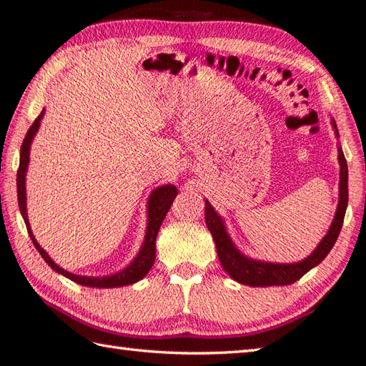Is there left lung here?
<instances>
[{
  "label": "left lung",
  "mask_w": 366,
  "mask_h": 366,
  "mask_svg": "<svg viewBox=\"0 0 366 366\" xmlns=\"http://www.w3.org/2000/svg\"><path fill=\"white\" fill-rule=\"evenodd\" d=\"M332 125L335 128V133L338 136V128H336L335 120H332ZM338 160H340V202L336 207L335 219L330 225V230L324 236V239L319 242V246L314 249L307 259L297 262V263H271V262H262L249 259L244 254H241L233 241L230 234L227 233V228L224 225V220L219 214L214 211L211 203L204 202V220L207 225V230L211 232L214 242H216L217 255L222 263V267L230 274L232 279L236 282L250 285V287H271V285H289L297 282L300 277L305 276L307 271L325 259L335 246L338 234L341 232L342 222H345V214L347 207V162L345 159L341 147H338Z\"/></svg>",
  "instance_id": "obj_1"
}]
</instances>
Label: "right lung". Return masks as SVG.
I'll return each instance as SVG.
<instances>
[{
  "instance_id": "right-lung-1",
  "label": "right lung",
  "mask_w": 366,
  "mask_h": 366,
  "mask_svg": "<svg viewBox=\"0 0 366 366\" xmlns=\"http://www.w3.org/2000/svg\"><path fill=\"white\" fill-rule=\"evenodd\" d=\"M44 117V109L39 114L36 120L33 122V125L30 127V130L26 132V136L24 142H21V149H20V163H19V171H17V199H19V207H20V214L25 220L26 230L30 238L33 241L34 247L38 249V252L41 254L42 259L46 260L50 268L55 269L59 274H63L64 277L71 279L76 284L85 285V287H98V289H111V287H124V285H130L141 281L144 277L149 269L152 268V264L155 262V238L159 234L162 222L167 217V214L169 211L171 204H173L174 198L177 195V189L174 185H162V187H157L152 193H150L149 202H147V230L144 236V242H142L139 254L134 257V260L128 264L125 269L119 271L116 274H109V276H103V277H92V276H79L74 273H69V271L60 268L50 257L47 252L42 249L38 241L34 239L33 232L30 228V222H28V214H26V193H25V176H26V168H28V162H30V146L31 141L34 138L36 132L39 130L41 125V119Z\"/></svg>"
}]
</instances>
